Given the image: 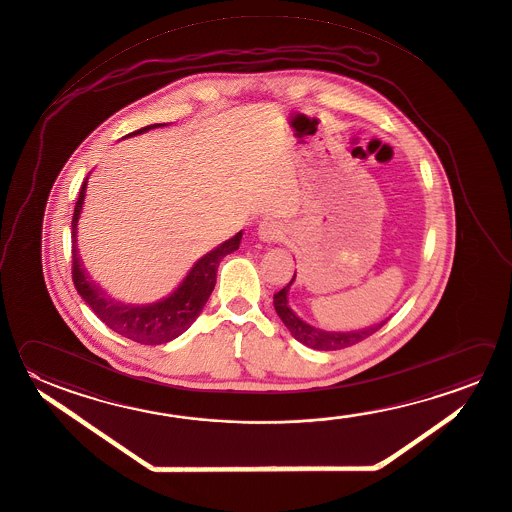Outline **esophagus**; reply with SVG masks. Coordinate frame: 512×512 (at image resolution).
<instances>
[{
    "label": "esophagus",
    "instance_id": "34e87169",
    "mask_svg": "<svg viewBox=\"0 0 512 512\" xmlns=\"http://www.w3.org/2000/svg\"><path fill=\"white\" fill-rule=\"evenodd\" d=\"M258 236L261 242L278 243L283 242L285 238V229L281 223L272 220V218H265L263 222L258 225Z\"/></svg>",
    "mask_w": 512,
    "mask_h": 512
}]
</instances>
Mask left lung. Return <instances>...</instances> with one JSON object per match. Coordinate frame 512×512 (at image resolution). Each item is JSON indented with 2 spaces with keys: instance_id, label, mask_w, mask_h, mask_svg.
<instances>
[{
  "instance_id": "obj_1",
  "label": "left lung",
  "mask_w": 512,
  "mask_h": 512,
  "mask_svg": "<svg viewBox=\"0 0 512 512\" xmlns=\"http://www.w3.org/2000/svg\"><path fill=\"white\" fill-rule=\"evenodd\" d=\"M294 279H296V272L290 279L289 285L274 294V308L278 312L279 319L283 321V325L289 328L292 337L298 339L299 343L305 344L308 348L323 350V352L348 348V346L359 343L366 337L375 334L390 319V317H386L384 321L377 323V325L361 328V330H350V332H326V330H321L316 326L308 325L307 321H303L289 305V289L290 285L294 283Z\"/></svg>"
}]
</instances>
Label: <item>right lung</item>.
I'll return each mask as SVG.
<instances>
[{
    "mask_svg": "<svg viewBox=\"0 0 512 512\" xmlns=\"http://www.w3.org/2000/svg\"><path fill=\"white\" fill-rule=\"evenodd\" d=\"M160 126H166V124H151L146 128L133 131L126 137L140 135ZM88 177L84 178L77 204H75L74 218H72V269H74L72 278H74L75 289L86 301V305L95 312V316L99 317L115 334L140 344H164L177 339L178 335L184 334L187 328L195 323L196 317L200 316V312L204 310L205 303L211 296L216 283L218 265L227 254L238 251L242 242V231L195 261V265L187 272L186 278L182 279L177 289L169 292L166 298L158 299L148 305H126L121 301L108 298L103 290L88 278L81 258L77 254V225L83 211Z\"/></svg>",
    "mask_w": 512,
    "mask_h": 512,
    "instance_id": "right-lung-1",
    "label": "right lung"
}]
</instances>
